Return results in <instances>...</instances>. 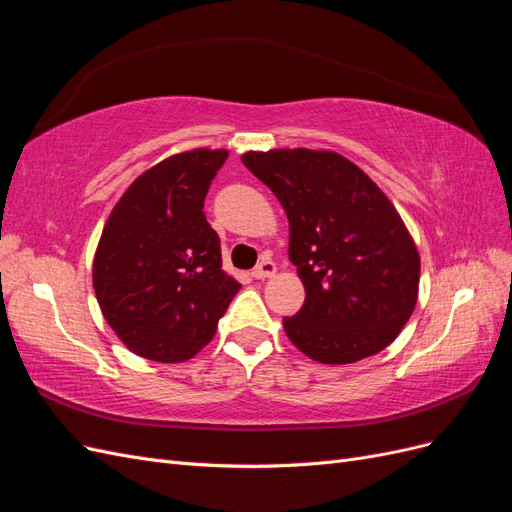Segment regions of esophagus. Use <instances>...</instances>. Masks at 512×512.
Instances as JSON below:
<instances>
[{
	"instance_id": "34e87169",
	"label": "esophagus",
	"mask_w": 512,
	"mask_h": 512,
	"mask_svg": "<svg viewBox=\"0 0 512 512\" xmlns=\"http://www.w3.org/2000/svg\"><path fill=\"white\" fill-rule=\"evenodd\" d=\"M252 275L256 280H265V277L275 275V262L273 260H260L258 265L252 269Z\"/></svg>"
}]
</instances>
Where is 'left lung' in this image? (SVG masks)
<instances>
[{"label": "left lung", "mask_w": 512, "mask_h": 512, "mask_svg": "<svg viewBox=\"0 0 512 512\" xmlns=\"http://www.w3.org/2000/svg\"><path fill=\"white\" fill-rule=\"evenodd\" d=\"M280 200L305 303L284 318L290 342L327 365L389 346L414 312L421 258L391 200L333 151L273 149L241 158Z\"/></svg>", "instance_id": "left-lung-1"}]
</instances>
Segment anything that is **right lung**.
Segmentation results:
<instances>
[{
    "mask_svg": "<svg viewBox=\"0 0 512 512\" xmlns=\"http://www.w3.org/2000/svg\"><path fill=\"white\" fill-rule=\"evenodd\" d=\"M228 158L194 149L149 168L115 205L94 258L106 322L134 354L181 363L203 350L241 284L222 269L205 196Z\"/></svg>",
    "mask_w": 512,
    "mask_h": 512,
    "instance_id": "add662e5",
    "label": "right lung"
}]
</instances>
